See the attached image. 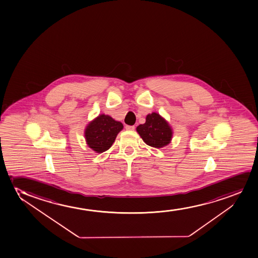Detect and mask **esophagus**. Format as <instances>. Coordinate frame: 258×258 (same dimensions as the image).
Wrapping results in <instances>:
<instances>
[{
    "mask_svg": "<svg viewBox=\"0 0 258 258\" xmlns=\"http://www.w3.org/2000/svg\"><path fill=\"white\" fill-rule=\"evenodd\" d=\"M125 127L127 131H134L135 130V126H131V125H126Z\"/></svg>",
    "mask_w": 258,
    "mask_h": 258,
    "instance_id": "34e87169",
    "label": "esophagus"
}]
</instances>
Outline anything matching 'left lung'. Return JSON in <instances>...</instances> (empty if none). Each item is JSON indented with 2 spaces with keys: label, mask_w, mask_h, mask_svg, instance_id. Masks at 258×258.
Wrapping results in <instances>:
<instances>
[{
  "label": "left lung",
  "mask_w": 258,
  "mask_h": 258,
  "mask_svg": "<svg viewBox=\"0 0 258 258\" xmlns=\"http://www.w3.org/2000/svg\"><path fill=\"white\" fill-rule=\"evenodd\" d=\"M137 131L144 143L151 147H164L170 144L172 137L169 124L157 113L148 114L145 123L140 124Z\"/></svg>",
  "instance_id": "obj_1"
}]
</instances>
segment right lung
<instances>
[{
    "instance_id": "obj_1",
    "label": "right lung",
    "mask_w": 258,
    "mask_h": 258,
    "mask_svg": "<svg viewBox=\"0 0 258 258\" xmlns=\"http://www.w3.org/2000/svg\"><path fill=\"white\" fill-rule=\"evenodd\" d=\"M123 127L120 121L114 120L109 115L101 114L88 124L85 137L87 144L94 151L102 153L114 144L118 133Z\"/></svg>"
}]
</instances>
